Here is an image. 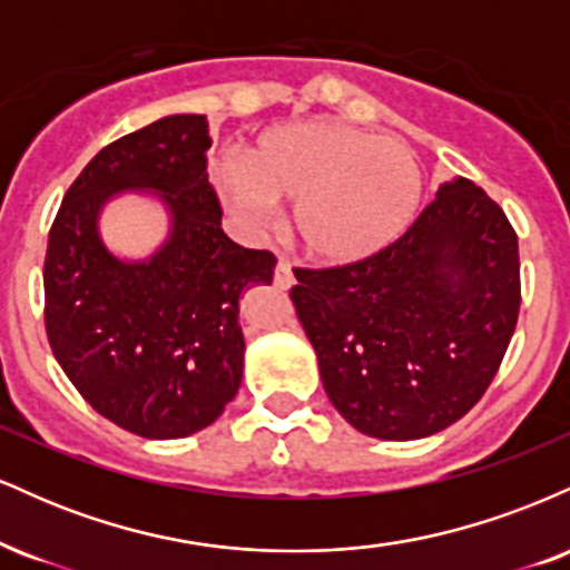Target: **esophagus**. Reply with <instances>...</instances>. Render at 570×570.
Listing matches in <instances>:
<instances>
[{"mask_svg": "<svg viewBox=\"0 0 570 570\" xmlns=\"http://www.w3.org/2000/svg\"><path fill=\"white\" fill-rule=\"evenodd\" d=\"M294 284V273H292V265L289 263H281L276 265V286L278 289H289V286Z\"/></svg>", "mask_w": 570, "mask_h": 570, "instance_id": "34e87169", "label": "esophagus"}]
</instances>
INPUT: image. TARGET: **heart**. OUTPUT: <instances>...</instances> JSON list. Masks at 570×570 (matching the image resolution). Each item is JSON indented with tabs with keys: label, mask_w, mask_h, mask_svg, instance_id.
Returning a JSON list of instances; mask_svg holds the SVG:
<instances>
[{
	"label": "heart",
	"mask_w": 570,
	"mask_h": 570,
	"mask_svg": "<svg viewBox=\"0 0 570 570\" xmlns=\"http://www.w3.org/2000/svg\"><path fill=\"white\" fill-rule=\"evenodd\" d=\"M217 187L227 208L252 225H271L276 200L294 203V233L305 252L318 263L348 265L407 230L421 206L423 171L394 136L305 120L259 136L246 166L219 168Z\"/></svg>",
	"instance_id": "1"
}]
</instances>
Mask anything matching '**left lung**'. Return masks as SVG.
I'll list each match as a JSON object with an SVG mask.
<instances>
[{
	"mask_svg": "<svg viewBox=\"0 0 570 570\" xmlns=\"http://www.w3.org/2000/svg\"><path fill=\"white\" fill-rule=\"evenodd\" d=\"M294 278L289 297L326 396L377 440H421L466 415L520 313L514 227L461 176L394 244L358 263L294 267Z\"/></svg>",
	"mask_w": 570,
	"mask_h": 570,
	"instance_id": "1",
	"label": "left lung"
}]
</instances>
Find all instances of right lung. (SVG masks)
I'll return each mask as SVG.
<instances>
[{"label":"right lung","instance_id":"right-lung-1","mask_svg":"<svg viewBox=\"0 0 570 570\" xmlns=\"http://www.w3.org/2000/svg\"><path fill=\"white\" fill-rule=\"evenodd\" d=\"M206 115H171L104 147L71 181L45 254V330L56 362L98 415L147 440L212 426L238 394V303L271 284L276 257L222 230L208 185ZM149 188L173 235L144 264L100 244L97 214L115 191Z\"/></svg>","mask_w":570,"mask_h":570}]
</instances>
